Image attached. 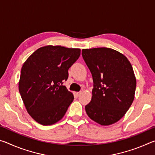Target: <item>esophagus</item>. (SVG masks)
<instances>
[{"label": "esophagus", "instance_id": "1", "mask_svg": "<svg viewBox=\"0 0 155 155\" xmlns=\"http://www.w3.org/2000/svg\"><path fill=\"white\" fill-rule=\"evenodd\" d=\"M81 94V91H77V92H75V95L78 97V96H80Z\"/></svg>", "mask_w": 155, "mask_h": 155}]
</instances>
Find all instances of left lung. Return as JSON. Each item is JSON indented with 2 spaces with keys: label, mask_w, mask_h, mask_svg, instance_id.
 Masks as SVG:
<instances>
[{
  "label": "left lung",
  "mask_w": 155,
  "mask_h": 155,
  "mask_svg": "<svg viewBox=\"0 0 155 155\" xmlns=\"http://www.w3.org/2000/svg\"><path fill=\"white\" fill-rule=\"evenodd\" d=\"M82 56L94 82L86 113L101 125L114 124L124 116L134 100L136 78L132 65L124 54L109 48L83 49Z\"/></svg>",
  "instance_id": "8db88e82"
}]
</instances>
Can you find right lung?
I'll list each match as a JSON object with an SVG mask.
<instances>
[{
  "instance_id": "obj_1",
  "label": "right lung",
  "mask_w": 155,
  "mask_h": 155,
  "mask_svg": "<svg viewBox=\"0 0 155 155\" xmlns=\"http://www.w3.org/2000/svg\"><path fill=\"white\" fill-rule=\"evenodd\" d=\"M80 54L78 48L47 46L38 48L23 64L19 91L28 114L37 122L51 125L64 116L74 96L63 83Z\"/></svg>"
}]
</instances>
